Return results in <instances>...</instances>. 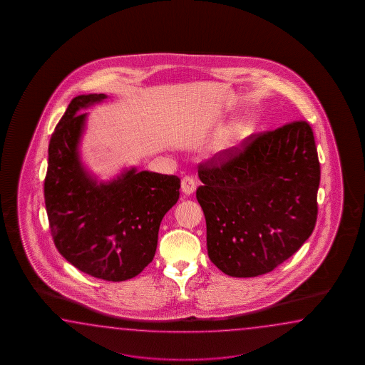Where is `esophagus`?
<instances>
[{"label":"esophagus","mask_w":365,"mask_h":365,"mask_svg":"<svg viewBox=\"0 0 365 365\" xmlns=\"http://www.w3.org/2000/svg\"><path fill=\"white\" fill-rule=\"evenodd\" d=\"M181 189L186 195H190L197 189V181L192 176H185L184 179L181 180Z\"/></svg>","instance_id":"1"}]
</instances>
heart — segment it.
Here are the masks:
<instances>
[{
	"label": "heart",
	"instance_id": "obj_1",
	"mask_svg": "<svg viewBox=\"0 0 365 365\" xmlns=\"http://www.w3.org/2000/svg\"><path fill=\"white\" fill-rule=\"evenodd\" d=\"M248 130V123L244 120H239L230 125L228 128H225V130L220 133L212 142V146H211L212 155L225 156L230 154L247 137Z\"/></svg>",
	"mask_w": 365,
	"mask_h": 365
}]
</instances>
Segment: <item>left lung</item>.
<instances>
[{
	"instance_id": "1",
	"label": "left lung",
	"mask_w": 365,
	"mask_h": 365,
	"mask_svg": "<svg viewBox=\"0 0 365 365\" xmlns=\"http://www.w3.org/2000/svg\"><path fill=\"white\" fill-rule=\"evenodd\" d=\"M198 176L209 258L230 277L272 272L314 230L321 171L305 121L250 135L241 148L200 164Z\"/></svg>"
}]
</instances>
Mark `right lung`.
Wrapping results in <instances>:
<instances>
[{"mask_svg":"<svg viewBox=\"0 0 365 365\" xmlns=\"http://www.w3.org/2000/svg\"><path fill=\"white\" fill-rule=\"evenodd\" d=\"M107 99L79 95L56 126L48 148L44 198L56 248L78 270L123 282L138 275L155 256L160 222L179 200L180 179L129 168L98 181L81 160L87 113Z\"/></svg>","mask_w":365,"mask_h":365,"instance_id":"add662e5","label":"right lung"}]
</instances>
